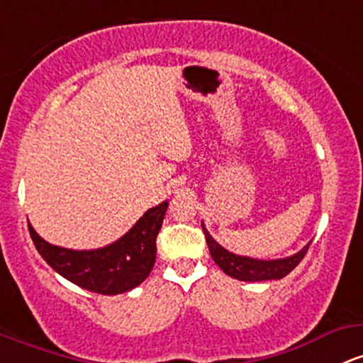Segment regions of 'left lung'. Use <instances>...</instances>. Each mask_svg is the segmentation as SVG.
<instances>
[{
    "label": "left lung",
    "instance_id": "1",
    "mask_svg": "<svg viewBox=\"0 0 363 363\" xmlns=\"http://www.w3.org/2000/svg\"><path fill=\"white\" fill-rule=\"evenodd\" d=\"M201 227L203 233H205L210 255H212L215 264L220 267L227 276L240 279V281H272V279L286 277L294 267L303 260V257L310 248L308 242L301 252H298L296 255H293V257L289 258H282V260H255V258L240 257V255L227 252V250L222 248L218 242L213 241V238L210 236L208 230L205 229V225L201 224Z\"/></svg>",
    "mask_w": 363,
    "mask_h": 363
}]
</instances>
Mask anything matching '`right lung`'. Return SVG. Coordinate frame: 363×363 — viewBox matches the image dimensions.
<instances>
[{
  "label": "right lung",
  "instance_id": "1",
  "mask_svg": "<svg viewBox=\"0 0 363 363\" xmlns=\"http://www.w3.org/2000/svg\"><path fill=\"white\" fill-rule=\"evenodd\" d=\"M167 206L169 201L150 208L125 236L93 252H74L50 245L30 224L29 233L35 250L60 276L93 293L118 294L136 288L150 276Z\"/></svg>",
  "mask_w": 363,
  "mask_h": 363
}]
</instances>
